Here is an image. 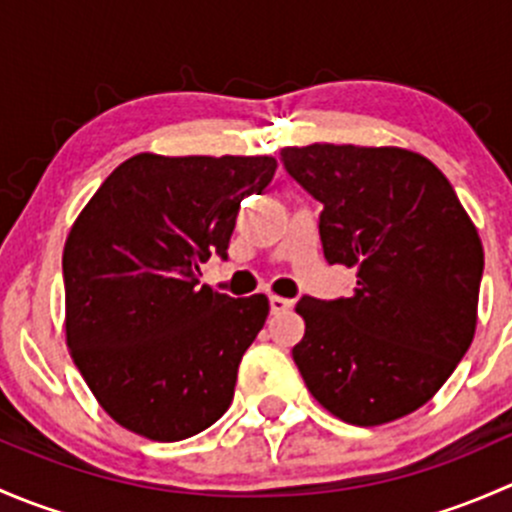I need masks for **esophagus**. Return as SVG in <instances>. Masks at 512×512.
<instances>
[{
	"label": "esophagus",
	"instance_id": "1",
	"mask_svg": "<svg viewBox=\"0 0 512 512\" xmlns=\"http://www.w3.org/2000/svg\"><path fill=\"white\" fill-rule=\"evenodd\" d=\"M270 309H272V314L287 312V309H292V299L280 297V294H272V297H270Z\"/></svg>",
	"mask_w": 512,
	"mask_h": 512
}]
</instances>
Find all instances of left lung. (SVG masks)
Instances as JSON below:
<instances>
[{"label": "left lung", "instance_id": "obj_1", "mask_svg": "<svg viewBox=\"0 0 512 512\" xmlns=\"http://www.w3.org/2000/svg\"><path fill=\"white\" fill-rule=\"evenodd\" d=\"M287 173L324 210L329 265L356 270L352 297H302L292 356L309 394L352 426L421 409L468 352L483 245L446 175L409 148H282Z\"/></svg>", "mask_w": 512, "mask_h": 512}]
</instances>
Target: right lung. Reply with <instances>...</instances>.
<instances>
[{"mask_svg": "<svg viewBox=\"0 0 512 512\" xmlns=\"http://www.w3.org/2000/svg\"><path fill=\"white\" fill-rule=\"evenodd\" d=\"M275 170L272 156L138 153L71 225L66 347L101 409L126 431L183 441L230 406L270 299L200 285V265L210 252L225 257L240 203L262 193Z\"/></svg>", "mask_w": 512, "mask_h": 512, "instance_id": "obj_1", "label": "right lung"}]
</instances>
